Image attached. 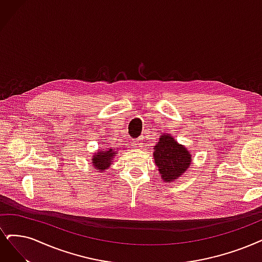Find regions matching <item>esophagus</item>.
Listing matches in <instances>:
<instances>
[{"instance_id": "esophagus-1", "label": "esophagus", "mask_w": 262, "mask_h": 262, "mask_svg": "<svg viewBox=\"0 0 262 262\" xmlns=\"http://www.w3.org/2000/svg\"><path fill=\"white\" fill-rule=\"evenodd\" d=\"M143 139H144L143 136H140V137H138V138H136V139H134L135 146L138 147V148H141V147L143 146Z\"/></svg>"}]
</instances>
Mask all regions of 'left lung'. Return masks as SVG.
<instances>
[{"instance_id": "obj_1", "label": "left lung", "mask_w": 262, "mask_h": 262, "mask_svg": "<svg viewBox=\"0 0 262 262\" xmlns=\"http://www.w3.org/2000/svg\"><path fill=\"white\" fill-rule=\"evenodd\" d=\"M153 156L162 179L168 182L185 172L192 161L189 151L169 135L160 137V141L154 147Z\"/></svg>"}]
</instances>
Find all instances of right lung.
I'll return each instance as SVG.
<instances>
[{
  "mask_svg": "<svg viewBox=\"0 0 262 262\" xmlns=\"http://www.w3.org/2000/svg\"><path fill=\"white\" fill-rule=\"evenodd\" d=\"M116 151H114L113 149H109L105 151H100L97 154H95V157L93 158V162L95 164V168L100 170H104L110 166V164L112 162L113 157L116 156Z\"/></svg>",
  "mask_w": 262,
  "mask_h": 262,
  "instance_id": "obj_1",
  "label": "right lung"
}]
</instances>
